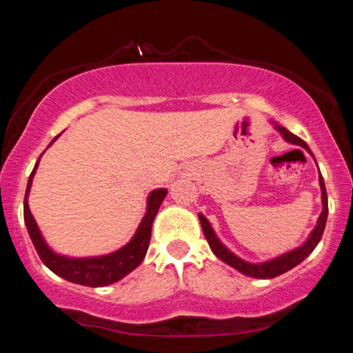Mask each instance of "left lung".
Here are the masks:
<instances>
[{"label":"left lung","mask_w":353,"mask_h":353,"mask_svg":"<svg viewBox=\"0 0 353 353\" xmlns=\"http://www.w3.org/2000/svg\"><path fill=\"white\" fill-rule=\"evenodd\" d=\"M277 129L282 132L283 139L289 141V143H292V144L302 145V148H305L307 151L310 152L309 145H307L305 141H302L301 137L292 134L289 129L282 128V125H277ZM319 181H320V189H322L323 210H322V214H320V217H319L317 228L312 230L310 237L307 239L305 244L299 247V249L292 250V252L283 254V255H281V257L274 259V261L264 262V264H249V262H244L242 259H239L237 255H234L229 249H225V247L221 244V241H219V239L216 237V234H214L212 228H210L208 219L202 216V214H199L202 232H204L205 239H208V242H209L210 249H212V252L216 254L222 262H225V264H229L230 267H234V269H237L239 272L249 275V277H255V279H272V277H277V275H281L283 272H287V270L294 269L295 265L301 264L303 259H305L307 255H309L312 250L317 247L319 241L322 239L323 229H325L327 214H329V202H327V190H325V184H323L322 176H320Z\"/></svg>","instance_id":"1"}]
</instances>
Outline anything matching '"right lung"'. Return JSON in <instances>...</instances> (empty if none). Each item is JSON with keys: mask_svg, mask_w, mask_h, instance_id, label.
<instances>
[{"mask_svg": "<svg viewBox=\"0 0 353 353\" xmlns=\"http://www.w3.org/2000/svg\"><path fill=\"white\" fill-rule=\"evenodd\" d=\"M38 168L36 163L33 172H31L30 181H28L26 188V197H24V222H26L28 232H30L31 241L38 252L39 259L43 264L51 269L52 272L58 274L59 277L66 279V281L79 283V285L88 287H104L109 283H114L128 275L131 270H134L137 265L143 262L145 252H148L149 241H151V228L152 221L156 217L157 210L161 208V202L164 201L168 190L165 189H156L149 196L148 199V212L141 222L139 229L132 237V241L128 245L117 250L114 254L104 255V257H94V259H68L61 257L51 252L50 247L43 241L41 234H39L38 225H36L34 217L31 216L30 205H28V192H30L31 181Z\"/></svg>", "mask_w": 353, "mask_h": 353, "instance_id": "add662e5", "label": "right lung"}]
</instances>
